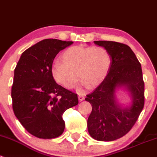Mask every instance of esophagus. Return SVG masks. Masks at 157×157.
Here are the masks:
<instances>
[{"mask_svg":"<svg viewBox=\"0 0 157 157\" xmlns=\"http://www.w3.org/2000/svg\"><path fill=\"white\" fill-rule=\"evenodd\" d=\"M85 100V96L84 95H78V101H82Z\"/></svg>","mask_w":157,"mask_h":157,"instance_id":"1","label":"esophagus"}]
</instances>
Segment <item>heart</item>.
<instances>
[{
  "mask_svg": "<svg viewBox=\"0 0 157 157\" xmlns=\"http://www.w3.org/2000/svg\"><path fill=\"white\" fill-rule=\"evenodd\" d=\"M63 63L55 61L51 67L53 78L67 88H73L78 78L88 88L101 83L109 72L111 56L102 47L75 46L61 55Z\"/></svg>",
  "mask_w": 157,
  "mask_h": 157,
  "instance_id": "b5f03b06",
  "label": "heart"
}]
</instances>
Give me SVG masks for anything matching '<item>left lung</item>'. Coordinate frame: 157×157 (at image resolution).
I'll list each match as a JSON object with an SVG mask.
<instances>
[{"label": "left lung", "instance_id": "1", "mask_svg": "<svg viewBox=\"0 0 157 157\" xmlns=\"http://www.w3.org/2000/svg\"><path fill=\"white\" fill-rule=\"evenodd\" d=\"M111 56V65L104 80L85 101L91 104L88 129L93 138L112 141L125 135L134 126L144 106V82L141 65L130 48L125 44L95 41ZM125 86L132 96V106L122 108L115 101L114 90Z\"/></svg>", "mask_w": 157, "mask_h": 157}]
</instances>
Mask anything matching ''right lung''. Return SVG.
Returning a JSON list of instances; mask_svg holds the SVG:
<instances>
[{
  "instance_id": "obj_1",
  "label": "right lung",
  "mask_w": 157,
  "mask_h": 157,
  "mask_svg": "<svg viewBox=\"0 0 157 157\" xmlns=\"http://www.w3.org/2000/svg\"><path fill=\"white\" fill-rule=\"evenodd\" d=\"M72 43L42 40L22 53L15 68L13 109L22 126L37 138L60 136L65 128L63 114L78 103L77 94L58 85L51 74L55 56Z\"/></svg>"
}]
</instances>
